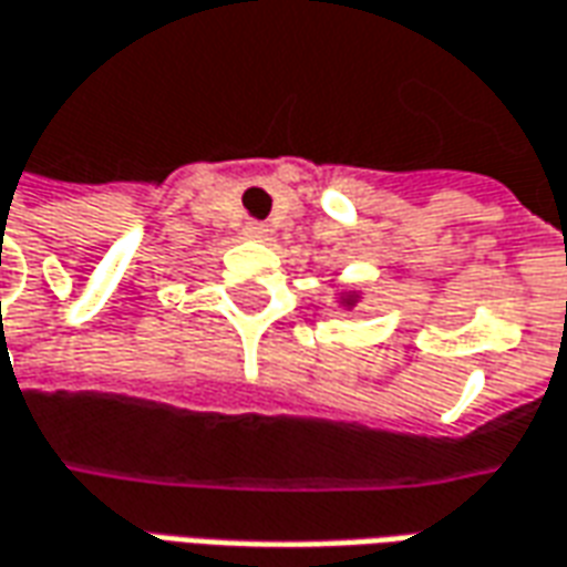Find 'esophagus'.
I'll use <instances>...</instances> for the list:
<instances>
[{"label": "esophagus", "mask_w": 567, "mask_h": 567, "mask_svg": "<svg viewBox=\"0 0 567 567\" xmlns=\"http://www.w3.org/2000/svg\"><path fill=\"white\" fill-rule=\"evenodd\" d=\"M245 239H255V243H264L267 236H270V229L264 227V224H257V220H248L243 227Z\"/></svg>", "instance_id": "esophagus-1"}]
</instances>
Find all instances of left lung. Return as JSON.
Returning <instances> with one entry per match:
<instances>
[{"mask_svg":"<svg viewBox=\"0 0 567 567\" xmlns=\"http://www.w3.org/2000/svg\"><path fill=\"white\" fill-rule=\"evenodd\" d=\"M343 303H347V307H352V303H355V297L350 295V297H347V300H343Z\"/></svg>","mask_w":567,"mask_h":567,"instance_id":"left-lung-1","label":"left lung"}]
</instances>
